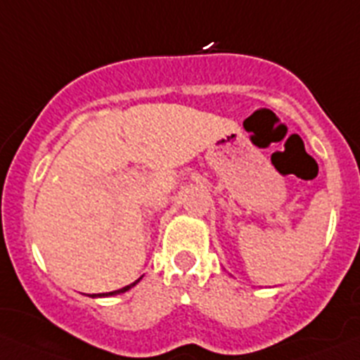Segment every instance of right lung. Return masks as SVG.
<instances>
[{
    "label": "right lung",
    "instance_id": "obj_1",
    "mask_svg": "<svg viewBox=\"0 0 360 360\" xmlns=\"http://www.w3.org/2000/svg\"><path fill=\"white\" fill-rule=\"evenodd\" d=\"M137 283H139V279H137L136 283L128 284V286H124V288H121V290H115V292H108V293H101V295H94V297H108V295H115V293H123V292H127V290L132 288V286H136Z\"/></svg>",
    "mask_w": 360,
    "mask_h": 360
}]
</instances>
